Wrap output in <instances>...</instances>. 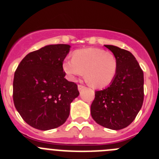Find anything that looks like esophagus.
<instances>
[{"mask_svg":"<svg viewBox=\"0 0 159 159\" xmlns=\"http://www.w3.org/2000/svg\"><path fill=\"white\" fill-rule=\"evenodd\" d=\"M85 88V87L83 86V85H78V90L80 92V91H82L83 89H84Z\"/></svg>","mask_w":159,"mask_h":159,"instance_id":"obj_1","label":"esophagus"}]
</instances>
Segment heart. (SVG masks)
Returning <instances> with one entry per match:
<instances>
[{
    "label": "heart",
    "mask_w": 159,
    "mask_h": 159,
    "mask_svg": "<svg viewBox=\"0 0 159 159\" xmlns=\"http://www.w3.org/2000/svg\"><path fill=\"white\" fill-rule=\"evenodd\" d=\"M63 71L70 80L83 75L93 88H103L113 81L118 71L116 56L100 48H86L75 52L72 60H65Z\"/></svg>",
    "instance_id": "obj_1"
}]
</instances>
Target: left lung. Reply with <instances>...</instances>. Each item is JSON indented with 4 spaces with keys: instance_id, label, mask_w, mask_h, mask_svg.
<instances>
[{
    "instance_id": "8db88e82",
    "label": "left lung",
    "mask_w": 159,
    "mask_h": 159,
    "mask_svg": "<svg viewBox=\"0 0 159 159\" xmlns=\"http://www.w3.org/2000/svg\"><path fill=\"white\" fill-rule=\"evenodd\" d=\"M118 61V71L110 86L96 91L91 115L98 124L121 130L134 121L144 98L143 71L130 52L114 45H104Z\"/></svg>"
}]
</instances>
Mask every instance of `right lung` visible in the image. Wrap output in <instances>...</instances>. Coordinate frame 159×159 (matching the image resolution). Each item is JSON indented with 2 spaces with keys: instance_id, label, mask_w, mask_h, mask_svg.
I'll use <instances>...</instances> for the list:
<instances>
[{
  "instance_id": "1",
  "label": "right lung",
  "mask_w": 159,
  "mask_h": 159,
  "mask_svg": "<svg viewBox=\"0 0 159 159\" xmlns=\"http://www.w3.org/2000/svg\"><path fill=\"white\" fill-rule=\"evenodd\" d=\"M68 44H50L21 60L13 79V102L29 126L41 130L57 128L69 116L70 104L79 96L76 84L67 81L63 62Z\"/></svg>"
}]
</instances>
